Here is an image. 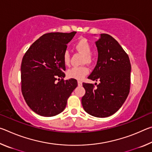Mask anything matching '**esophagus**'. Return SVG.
Masks as SVG:
<instances>
[{
  "instance_id": "esophagus-1",
  "label": "esophagus",
  "mask_w": 152,
  "mask_h": 152,
  "mask_svg": "<svg viewBox=\"0 0 152 152\" xmlns=\"http://www.w3.org/2000/svg\"><path fill=\"white\" fill-rule=\"evenodd\" d=\"M78 85L79 86H80L82 85V82L80 80H78Z\"/></svg>"
}]
</instances>
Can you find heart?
Wrapping results in <instances>:
<instances>
[{
	"label": "heart",
	"mask_w": 152,
	"mask_h": 152,
	"mask_svg": "<svg viewBox=\"0 0 152 152\" xmlns=\"http://www.w3.org/2000/svg\"><path fill=\"white\" fill-rule=\"evenodd\" d=\"M76 50L84 56L83 62L90 64L91 63L92 58L91 55L92 48L88 41L84 38L80 39L75 44ZM63 61L65 65L68 66L70 64V54L68 51H65L63 56ZM89 73V69L86 66H76L70 69L67 72L69 78L76 80H82Z\"/></svg>",
	"instance_id": "obj_1"
}]
</instances>
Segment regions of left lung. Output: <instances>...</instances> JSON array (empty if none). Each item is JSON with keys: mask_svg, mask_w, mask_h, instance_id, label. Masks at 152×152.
Returning a JSON list of instances; mask_svg holds the SVG:
<instances>
[{"mask_svg": "<svg viewBox=\"0 0 152 152\" xmlns=\"http://www.w3.org/2000/svg\"><path fill=\"white\" fill-rule=\"evenodd\" d=\"M95 44L98 60L88 78L100 82L97 85L95 82L96 86L82 84L86 93L82 104L92 116L107 117L116 113L127 99L132 67L128 55L112 36L101 34Z\"/></svg>", "mask_w": 152, "mask_h": 152, "instance_id": "obj_1", "label": "left lung"}]
</instances>
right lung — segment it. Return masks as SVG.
Segmentation results:
<instances>
[{
	"label": "right lung",
	"mask_w": 152,
	"mask_h": 152,
	"mask_svg": "<svg viewBox=\"0 0 152 152\" xmlns=\"http://www.w3.org/2000/svg\"><path fill=\"white\" fill-rule=\"evenodd\" d=\"M76 33H49L30 46L20 66L21 91L24 99L33 112L43 117H53L65 109L67 100L78 86L77 80H66L63 61L67 44ZM59 77L58 82L56 81Z\"/></svg>",
	"instance_id": "obj_1"
}]
</instances>
